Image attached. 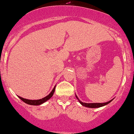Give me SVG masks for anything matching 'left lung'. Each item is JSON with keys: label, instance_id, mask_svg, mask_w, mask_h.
Listing matches in <instances>:
<instances>
[{"label": "left lung", "instance_id": "8db88e82", "mask_svg": "<svg viewBox=\"0 0 134 134\" xmlns=\"http://www.w3.org/2000/svg\"><path fill=\"white\" fill-rule=\"evenodd\" d=\"M76 97L77 98V99L79 100V102L82 105L85 106V107H88V108H99V107H102V106L107 105L108 104H109L110 102H111L113 100V99H111L107 102H104V103H85V102H82V101H80V100H79V99L77 98V96L76 95Z\"/></svg>", "mask_w": 134, "mask_h": 134}]
</instances>
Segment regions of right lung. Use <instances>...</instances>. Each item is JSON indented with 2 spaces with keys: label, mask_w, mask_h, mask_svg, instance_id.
I'll use <instances>...</instances> for the list:
<instances>
[{
  "label": "right lung",
  "mask_w": 134,
  "mask_h": 134,
  "mask_svg": "<svg viewBox=\"0 0 134 134\" xmlns=\"http://www.w3.org/2000/svg\"><path fill=\"white\" fill-rule=\"evenodd\" d=\"M55 86L54 89L52 90V91L49 93V94L47 95V96L44 97V98L41 99H38V100H30V99H24L23 98H21L19 96H18L19 97V98L21 99L26 103L27 104H29V105H41V104H43L44 102H46L47 100H49V99L51 98V97L53 96L54 94V93L55 91Z\"/></svg>",
  "instance_id": "obj_1"
}]
</instances>
